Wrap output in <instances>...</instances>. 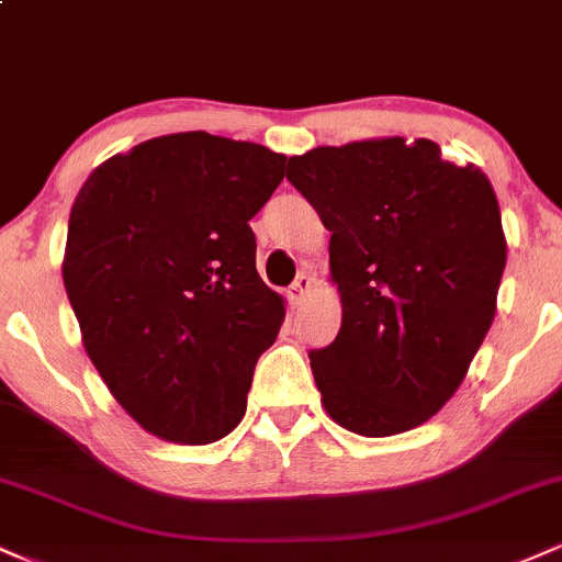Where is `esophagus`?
Returning a JSON list of instances; mask_svg holds the SVG:
<instances>
[{
  "mask_svg": "<svg viewBox=\"0 0 562 562\" xmlns=\"http://www.w3.org/2000/svg\"><path fill=\"white\" fill-rule=\"evenodd\" d=\"M308 290H312V277H308L306 272H301L299 277H295L293 285L288 288V301H290V306H301V303L306 301Z\"/></svg>",
  "mask_w": 562,
  "mask_h": 562,
  "instance_id": "esophagus-1",
  "label": "esophagus"
}]
</instances>
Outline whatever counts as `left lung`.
Returning a JSON list of instances; mask_svg holds the SVG:
<instances>
[{"label":"left lung","mask_w":562,"mask_h":562,"mask_svg":"<svg viewBox=\"0 0 562 562\" xmlns=\"http://www.w3.org/2000/svg\"><path fill=\"white\" fill-rule=\"evenodd\" d=\"M285 173L333 232L344 319L308 351L327 415L370 438L417 428L454 396L494 322L507 243L492 182L404 137L314 147Z\"/></svg>","instance_id":"8db88e82"}]
</instances>
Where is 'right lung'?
Listing matches in <instances>:
<instances>
[{"label": "right lung", "instance_id": "add662e5", "mask_svg": "<svg viewBox=\"0 0 562 562\" xmlns=\"http://www.w3.org/2000/svg\"><path fill=\"white\" fill-rule=\"evenodd\" d=\"M285 160L256 142L166 134L108 158L76 195L68 301L108 391L147 434L211 443L243 420L285 319L248 222Z\"/></svg>", "mask_w": 562, "mask_h": 562}]
</instances>
